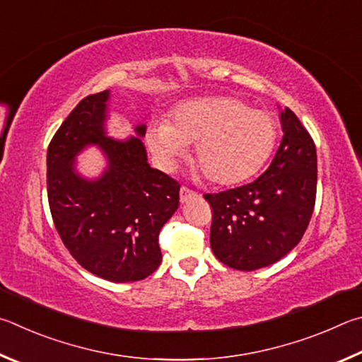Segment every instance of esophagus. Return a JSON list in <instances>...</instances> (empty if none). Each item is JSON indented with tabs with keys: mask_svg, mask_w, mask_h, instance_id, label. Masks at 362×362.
<instances>
[{
	"mask_svg": "<svg viewBox=\"0 0 362 362\" xmlns=\"http://www.w3.org/2000/svg\"><path fill=\"white\" fill-rule=\"evenodd\" d=\"M195 197H197V192H194L192 189H189V187H186V186L181 187V191H180V200L182 202V204H185V202L192 200V199H195Z\"/></svg>",
	"mask_w": 362,
	"mask_h": 362,
	"instance_id": "obj_1",
	"label": "esophagus"
}]
</instances>
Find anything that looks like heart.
I'll use <instances>...</instances> for the list:
<instances>
[{
  "mask_svg": "<svg viewBox=\"0 0 362 362\" xmlns=\"http://www.w3.org/2000/svg\"><path fill=\"white\" fill-rule=\"evenodd\" d=\"M275 138L276 127L269 112L251 110L232 97H211L177 106L167 124L149 132L148 141L167 167L186 146L195 144L194 163L206 180L216 186H235L264 167Z\"/></svg>",
  "mask_w": 362,
  "mask_h": 362,
  "instance_id": "heart-1",
  "label": "heart"
}]
</instances>
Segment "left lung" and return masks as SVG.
Listing matches in <instances>:
<instances>
[{
  "label": "left lung",
  "mask_w": 362,
  "mask_h": 362,
  "mask_svg": "<svg viewBox=\"0 0 362 362\" xmlns=\"http://www.w3.org/2000/svg\"><path fill=\"white\" fill-rule=\"evenodd\" d=\"M283 139L270 167L250 185L205 194L211 206V250L227 267L252 272L284 257L300 242L316 200V146L284 107Z\"/></svg>",
  "instance_id": "left-lung-1"
}]
</instances>
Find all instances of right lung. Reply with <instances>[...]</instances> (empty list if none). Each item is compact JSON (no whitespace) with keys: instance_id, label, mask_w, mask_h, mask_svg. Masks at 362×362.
<instances>
[{"instance_id":"1","label":"right lung","mask_w":362,"mask_h":362,"mask_svg":"<svg viewBox=\"0 0 362 362\" xmlns=\"http://www.w3.org/2000/svg\"><path fill=\"white\" fill-rule=\"evenodd\" d=\"M110 90L82 98L47 148V199L55 229L81 267L107 281L130 283L162 261L158 233L180 205V182L151 168L139 138L114 141L103 122ZM144 125L136 127L144 135ZM98 144L110 168L97 182L72 171V158Z\"/></svg>"}]
</instances>
